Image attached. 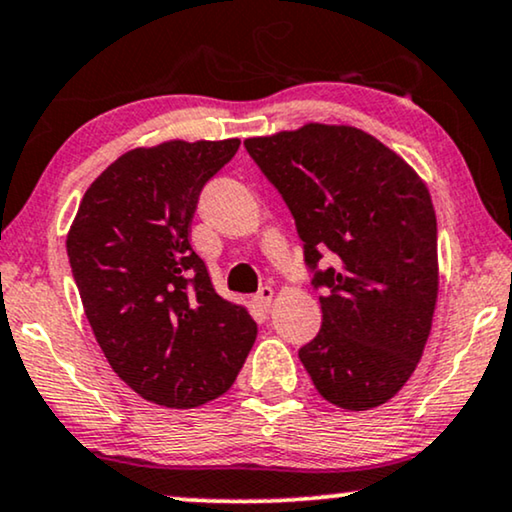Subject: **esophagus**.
I'll use <instances>...</instances> for the list:
<instances>
[{
  "label": "esophagus",
  "instance_id": "obj_1",
  "mask_svg": "<svg viewBox=\"0 0 512 512\" xmlns=\"http://www.w3.org/2000/svg\"><path fill=\"white\" fill-rule=\"evenodd\" d=\"M271 299H274V290H271L269 285H264V288H260V292H257V295L252 297V302H255V306L260 311H269Z\"/></svg>",
  "mask_w": 512,
  "mask_h": 512
}]
</instances>
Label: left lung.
Segmentation results:
<instances>
[{
  "label": "left lung",
  "mask_w": 512,
  "mask_h": 512,
  "mask_svg": "<svg viewBox=\"0 0 512 512\" xmlns=\"http://www.w3.org/2000/svg\"><path fill=\"white\" fill-rule=\"evenodd\" d=\"M304 243L323 325L299 360L327 403L370 410L412 377L438 299V224L419 175L377 138L309 124L243 142ZM330 249L336 267L317 262Z\"/></svg>",
  "instance_id": "obj_1"
}]
</instances>
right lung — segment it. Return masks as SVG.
I'll return each instance as SVG.
<instances>
[{
  "mask_svg": "<svg viewBox=\"0 0 512 512\" xmlns=\"http://www.w3.org/2000/svg\"><path fill=\"white\" fill-rule=\"evenodd\" d=\"M241 140L163 142L119 156L79 203L67 257L112 370L149 403L220 398L255 344L243 306L217 295L189 236L206 182Z\"/></svg>",
  "mask_w": 512,
  "mask_h": 512,
  "instance_id": "1",
  "label": "right lung"
}]
</instances>
